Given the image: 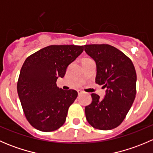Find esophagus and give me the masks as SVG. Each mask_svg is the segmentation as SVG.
Here are the masks:
<instances>
[{
  "mask_svg": "<svg viewBox=\"0 0 153 153\" xmlns=\"http://www.w3.org/2000/svg\"><path fill=\"white\" fill-rule=\"evenodd\" d=\"M78 95H81V94L84 93V91L81 90V89H78Z\"/></svg>",
  "mask_w": 153,
  "mask_h": 153,
  "instance_id": "34e87169",
  "label": "esophagus"
}]
</instances>
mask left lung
<instances>
[{
	"label": "left lung",
	"instance_id": "obj_1",
	"mask_svg": "<svg viewBox=\"0 0 153 153\" xmlns=\"http://www.w3.org/2000/svg\"><path fill=\"white\" fill-rule=\"evenodd\" d=\"M84 50L96 63L95 83L106 88L103 100L92 93L91 104L85 107L89 124L101 130L119 126L136 95V72L129 57L109 44L84 45Z\"/></svg>",
	"mask_w": 153,
	"mask_h": 153
}]
</instances>
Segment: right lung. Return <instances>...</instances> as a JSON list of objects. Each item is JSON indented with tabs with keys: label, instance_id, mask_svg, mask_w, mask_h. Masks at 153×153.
<instances>
[{
	"label": "right lung",
	"instance_id": "add662e5",
	"mask_svg": "<svg viewBox=\"0 0 153 153\" xmlns=\"http://www.w3.org/2000/svg\"><path fill=\"white\" fill-rule=\"evenodd\" d=\"M83 51L84 46L51 45L25 60L17 90L26 118L35 129L52 132L65 123L78 92L59 89L56 81Z\"/></svg>",
	"mask_w": 153,
	"mask_h": 153
}]
</instances>
